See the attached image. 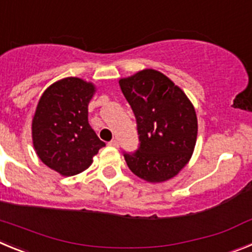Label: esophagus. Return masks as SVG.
<instances>
[{"instance_id":"34e87169","label":"esophagus","mask_w":252,"mask_h":252,"mask_svg":"<svg viewBox=\"0 0 252 252\" xmlns=\"http://www.w3.org/2000/svg\"><path fill=\"white\" fill-rule=\"evenodd\" d=\"M108 145H110V146H113V148H119L120 144H119V141H117V140L113 139V140H111L110 142H108Z\"/></svg>"}]
</instances>
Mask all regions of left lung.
<instances>
[{
  "label": "left lung",
  "mask_w": 252,
  "mask_h": 252,
  "mask_svg": "<svg viewBox=\"0 0 252 252\" xmlns=\"http://www.w3.org/2000/svg\"><path fill=\"white\" fill-rule=\"evenodd\" d=\"M125 98L136 119L139 148L125 153L133 174L151 183L175 177L189 161L197 140L193 104L168 77L145 69L120 79Z\"/></svg>",
  "instance_id": "left-lung-1"
}]
</instances>
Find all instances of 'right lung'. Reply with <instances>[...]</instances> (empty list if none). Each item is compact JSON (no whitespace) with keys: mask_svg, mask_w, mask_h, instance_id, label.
Returning <instances> with one entry per match:
<instances>
[{"mask_svg":"<svg viewBox=\"0 0 252 252\" xmlns=\"http://www.w3.org/2000/svg\"><path fill=\"white\" fill-rule=\"evenodd\" d=\"M94 86L79 78L51 84L41 95L32 120L37 157L53 170L74 175L92 164L104 144L88 124V103Z\"/></svg>","mask_w":252,"mask_h":252,"instance_id":"1","label":"right lung"}]
</instances>
